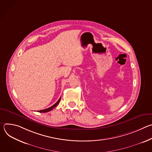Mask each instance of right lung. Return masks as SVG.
I'll list each match as a JSON object with an SVG mask.
<instances>
[{
    "mask_svg": "<svg viewBox=\"0 0 152 152\" xmlns=\"http://www.w3.org/2000/svg\"><path fill=\"white\" fill-rule=\"evenodd\" d=\"M60 100H61V97L59 99V100L57 101V102L56 103H55L53 106H52L51 107H48V108H47V109H45V110H40V111H39L38 112L39 113H47V112H49V111H50L51 110H52L54 107H55L58 104H59V102H60Z\"/></svg>",
    "mask_w": 152,
    "mask_h": 152,
    "instance_id": "obj_1",
    "label": "right lung"
}]
</instances>
